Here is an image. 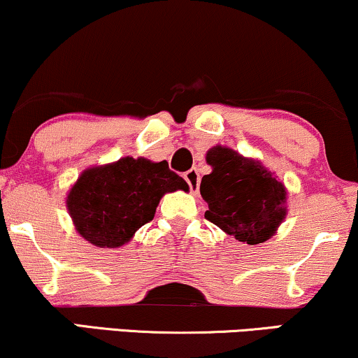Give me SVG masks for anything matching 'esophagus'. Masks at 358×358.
I'll return each mask as SVG.
<instances>
[{"mask_svg":"<svg viewBox=\"0 0 358 358\" xmlns=\"http://www.w3.org/2000/svg\"><path fill=\"white\" fill-rule=\"evenodd\" d=\"M185 180H187L189 192L193 194H198V189H200V173H198V170L196 169L188 170L187 173H185Z\"/></svg>","mask_w":358,"mask_h":358,"instance_id":"34e87169","label":"esophagus"}]
</instances>
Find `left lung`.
<instances>
[{
    "mask_svg": "<svg viewBox=\"0 0 358 358\" xmlns=\"http://www.w3.org/2000/svg\"><path fill=\"white\" fill-rule=\"evenodd\" d=\"M213 166L201 178L200 193L208 203L205 218L246 244L269 239L286 218V188L259 162L228 147L206 153Z\"/></svg>",
    "mask_w": 358,
    "mask_h": 358,
    "instance_id": "8db88e82",
    "label": "left lung"
}]
</instances>
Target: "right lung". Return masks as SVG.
Returning a JSON list of instances; mask_svg holds the SVG:
<instances>
[{"label": "right lung", "mask_w": 358, "mask_h": 358, "mask_svg": "<svg viewBox=\"0 0 358 358\" xmlns=\"http://www.w3.org/2000/svg\"><path fill=\"white\" fill-rule=\"evenodd\" d=\"M185 189L182 176L166 162L125 157L85 170L67 194V210L80 236L99 248H119L150 223L160 198Z\"/></svg>", "instance_id": "right-lung-1"}]
</instances>
